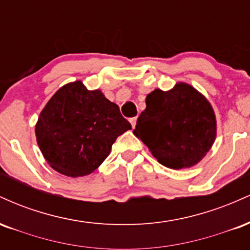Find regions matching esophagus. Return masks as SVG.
<instances>
[{
	"mask_svg": "<svg viewBox=\"0 0 250 250\" xmlns=\"http://www.w3.org/2000/svg\"><path fill=\"white\" fill-rule=\"evenodd\" d=\"M129 121H130V123H131V127L135 128V125H136V122H137V117H131Z\"/></svg>",
	"mask_w": 250,
	"mask_h": 250,
	"instance_id": "34e87169",
	"label": "esophagus"
}]
</instances>
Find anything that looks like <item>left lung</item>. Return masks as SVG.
Returning a JSON list of instances; mask_svg holds the SVG:
<instances>
[{"label":"left lung","instance_id":"1","mask_svg":"<svg viewBox=\"0 0 250 250\" xmlns=\"http://www.w3.org/2000/svg\"><path fill=\"white\" fill-rule=\"evenodd\" d=\"M146 104L134 134L161 165L188 168L206 156L216 136V120L210 103L199 91L177 83L169 91L155 89Z\"/></svg>","mask_w":250,"mask_h":250}]
</instances>
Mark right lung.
Returning <instances> with one entry per match:
<instances>
[{"mask_svg": "<svg viewBox=\"0 0 250 250\" xmlns=\"http://www.w3.org/2000/svg\"><path fill=\"white\" fill-rule=\"evenodd\" d=\"M129 129L119 105L76 81L54 94L40 114L35 133L50 167L77 177L99 168L117 137Z\"/></svg>", "mask_w": 250, "mask_h": 250, "instance_id": "add662e5", "label": "right lung"}]
</instances>
